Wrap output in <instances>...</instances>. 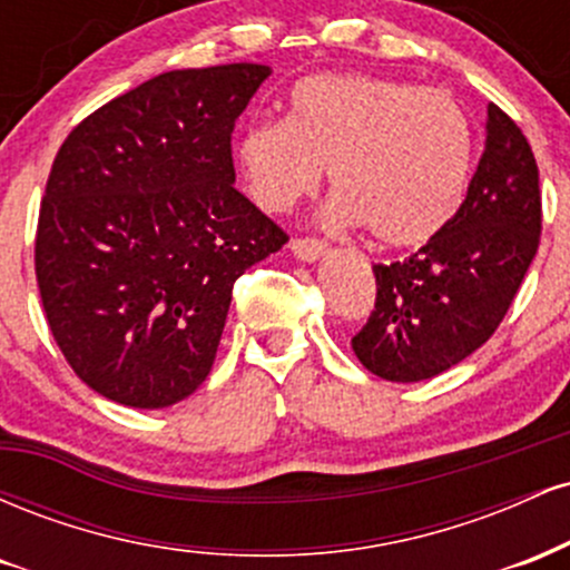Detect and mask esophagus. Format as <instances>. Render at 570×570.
Returning <instances> with one entry per match:
<instances>
[{
    "mask_svg": "<svg viewBox=\"0 0 570 570\" xmlns=\"http://www.w3.org/2000/svg\"><path fill=\"white\" fill-rule=\"evenodd\" d=\"M289 248L294 257H299L303 263H316V259H322L326 254V244L318 238H294Z\"/></svg>",
    "mask_w": 570,
    "mask_h": 570,
    "instance_id": "obj_1",
    "label": "esophagus"
}]
</instances>
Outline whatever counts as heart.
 <instances>
[{
    "instance_id": "obj_1",
    "label": "heart",
    "mask_w": 570,
    "mask_h": 570,
    "mask_svg": "<svg viewBox=\"0 0 570 570\" xmlns=\"http://www.w3.org/2000/svg\"><path fill=\"white\" fill-rule=\"evenodd\" d=\"M476 134L455 96L372 75H316L294 85L289 120H259L235 158L246 193L281 214L330 168L337 219L383 246L436 238L466 200Z\"/></svg>"
}]
</instances>
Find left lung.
I'll return each instance as SVG.
<instances>
[{"mask_svg":"<svg viewBox=\"0 0 570 570\" xmlns=\"http://www.w3.org/2000/svg\"><path fill=\"white\" fill-rule=\"evenodd\" d=\"M485 130L455 219L402 263L372 265L375 307L351 345L383 381H429L472 356L499 330L533 263L541 235L533 149L495 104Z\"/></svg>","mask_w":570,"mask_h":570,"instance_id":"left-lung-1","label":"left lung"}]
</instances>
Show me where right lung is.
Segmentation results:
<instances>
[{"label":"right lung","mask_w":570,"mask_h":570,"mask_svg":"<svg viewBox=\"0 0 570 570\" xmlns=\"http://www.w3.org/2000/svg\"><path fill=\"white\" fill-rule=\"evenodd\" d=\"M263 63L174 69L88 115L39 206L45 318L96 394L171 407L212 372L233 284L286 244L235 189L230 136Z\"/></svg>","instance_id":"1"}]
</instances>
